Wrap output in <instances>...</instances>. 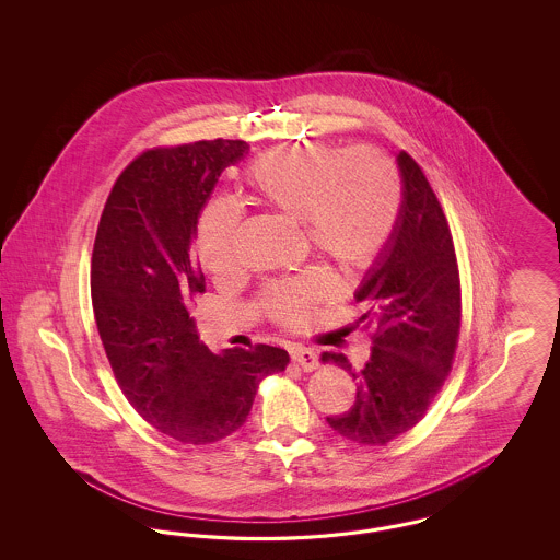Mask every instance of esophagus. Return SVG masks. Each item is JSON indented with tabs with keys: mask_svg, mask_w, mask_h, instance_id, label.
Listing matches in <instances>:
<instances>
[{
	"mask_svg": "<svg viewBox=\"0 0 560 560\" xmlns=\"http://www.w3.org/2000/svg\"><path fill=\"white\" fill-rule=\"evenodd\" d=\"M293 365L302 368L304 372H315L319 368V357L315 350L304 347L292 348Z\"/></svg>",
	"mask_w": 560,
	"mask_h": 560,
	"instance_id": "esophagus-1",
	"label": "esophagus"
}]
</instances>
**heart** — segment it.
<instances>
[{
    "instance_id": "obj_1",
    "label": "heart",
    "mask_w": 560,
    "mask_h": 560,
    "mask_svg": "<svg viewBox=\"0 0 560 560\" xmlns=\"http://www.w3.org/2000/svg\"><path fill=\"white\" fill-rule=\"evenodd\" d=\"M247 197L268 210L302 220L311 245L347 272L375 265L393 240L402 210V178L397 163L372 147L345 151L327 142H304L270 151L243 174ZM240 206L212 199L197 222L201 265L215 277L237 267ZM334 295L323 268L277 279L260 293L268 317L298 327L313 308Z\"/></svg>"
}]
</instances>
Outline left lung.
Segmentation results:
<instances>
[{"instance_id":"obj_1","label":"left lung","mask_w":560,"mask_h":560,"mask_svg":"<svg viewBox=\"0 0 560 560\" xmlns=\"http://www.w3.org/2000/svg\"><path fill=\"white\" fill-rule=\"evenodd\" d=\"M399 224L368 272L357 300L372 336V359L352 372L348 357L323 352L320 361L357 380L352 407L329 427L359 445H386L416 427L452 372L462 327V288L452 231L424 170L400 151Z\"/></svg>"}]
</instances>
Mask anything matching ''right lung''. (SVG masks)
I'll return each mask as SVG.
<instances>
[{
  "label": "right lung",
  "instance_id": "obj_1",
  "mask_svg": "<svg viewBox=\"0 0 560 560\" xmlns=\"http://www.w3.org/2000/svg\"><path fill=\"white\" fill-rule=\"evenodd\" d=\"M243 140H197L140 153L108 192L92 252V306L115 380L133 409L185 445L240 430L260 382L283 372V348L213 354L190 306L206 292L197 218Z\"/></svg>",
  "mask_w": 560,
  "mask_h": 560
}]
</instances>
